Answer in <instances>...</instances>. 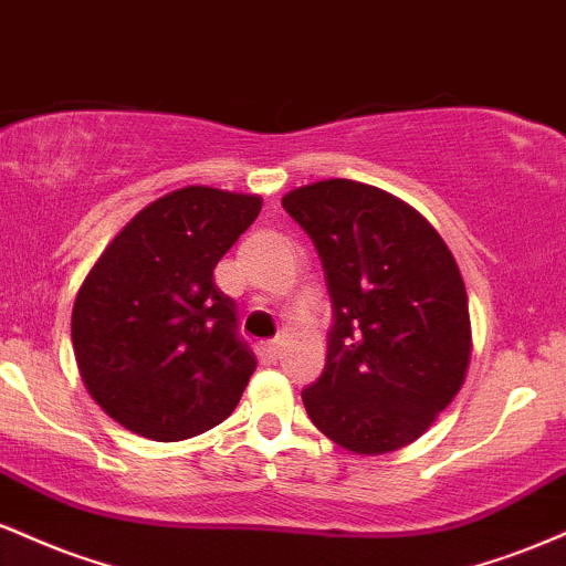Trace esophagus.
Returning <instances> with one entry per match:
<instances>
[{
	"label": "esophagus",
	"mask_w": 566,
	"mask_h": 566,
	"mask_svg": "<svg viewBox=\"0 0 566 566\" xmlns=\"http://www.w3.org/2000/svg\"><path fill=\"white\" fill-rule=\"evenodd\" d=\"M279 354H282L279 343H261V346H258V359H261L263 365H276Z\"/></svg>",
	"instance_id": "34e87169"
}]
</instances>
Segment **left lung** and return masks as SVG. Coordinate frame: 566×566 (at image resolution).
Listing matches in <instances>:
<instances>
[{
	"label": "left lung",
	"instance_id": "obj_1",
	"mask_svg": "<svg viewBox=\"0 0 566 566\" xmlns=\"http://www.w3.org/2000/svg\"><path fill=\"white\" fill-rule=\"evenodd\" d=\"M327 279V361L303 405L356 454L409 444L460 391L471 356L469 297L452 252L412 207L335 178L282 199Z\"/></svg>",
	"mask_w": 566,
	"mask_h": 566
}]
</instances>
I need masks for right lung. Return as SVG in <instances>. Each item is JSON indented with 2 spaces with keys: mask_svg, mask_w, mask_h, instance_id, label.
Returning a JSON list of instances; mask_svg holds the SVG:
<instances>
[{
  "mask_svg": "<svg viewBox=\"0 0 566 566\" xmlns=\"http://www.w3.org/2000/svg\"><path fill=\"white\" fill-rule=\"evenodd\" d=\"M261 199L188 186L140 210L84 279L71 314L93 399L140 437L180 441L223 423L255 373L216 265Z\"/></svg>",
  "mask_w": 566,
  "mask_h": 566,
  "instance_id": "obj_1",
  "label": "right lung"
}]
</instances>
